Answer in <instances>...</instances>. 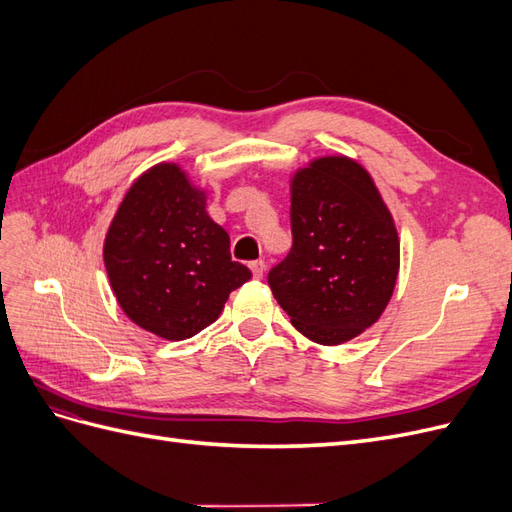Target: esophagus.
Listing matches in <instances>:
<instances>
[{"label":"esophagus","instance_id":"obj_1","mask_svg":"<svg viewBox=\"0 0 512 512\" xmlns=\"http://www.w3.org/2000/svg\"><path fill=\"white\" fill-rule=\"evenodd\" d=\"M250 269H252V275L256 277V280H260L262 273H265V260H254V262H250Z\"/></svg>","mask_w":512,"mask_h":512}]
</instances>
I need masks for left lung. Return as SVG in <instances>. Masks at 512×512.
<instances>
[{"mask_svg": "<svg viewBox=\"0 0 512 512\" xmlns=\"http://www.w3.org/2000/svg\"><path fill=\"white\" fill-rule=\"evenodd\" d=\"M292 247L269 286L294 329L337 346L378 322L399 273V237L367 170L324 156L290 181Z\"/></svg>", "mask_w": 512, "mask_h": 512, "instance_id": "1", "label": "left lung"}]
</instances>
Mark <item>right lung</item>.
Listing matches in <instances>:
<instances>
[{"mask_svg": "<svg viewBox=\"0 0 512 512\" xmlns=\"http://www.w3.org/2000/svg\"><path fill=\"white\" fill-rule=\"evenodd\" d=\"M111 288L138 327L181 342L220 318L252 273L230 258L228 232L207 213V192L160 162L123 196L104 239Z\"/></svg>", "mask_w": 512, "mask_h": 512, "instance_id": "obj_1", "label": "right lung"}]
</instances>
